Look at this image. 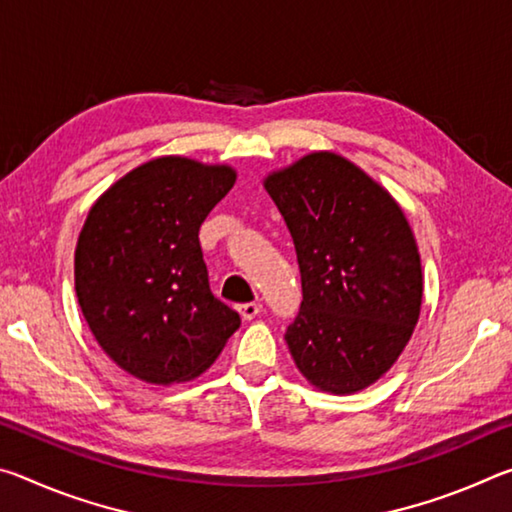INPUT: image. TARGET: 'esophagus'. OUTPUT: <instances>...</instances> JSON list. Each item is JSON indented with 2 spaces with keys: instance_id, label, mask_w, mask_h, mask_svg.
<instances>
[{
  "instance_id": "34e87169",
  "label": "esophagus",
  "mask_w": 512,
  "mask_h": 512,
  "mask_svg": "<svg viewBox=\"0 0 512 512\" xmlns=\"http://www.w3.org/2000/svg\"><path fill=\"white\" fill-rule=\"evenodd\" d=\"M259 311H262V305H259V302H244V305H239V314L244 320H253Z\"/></svg>"
}]
</instances>
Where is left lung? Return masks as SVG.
<instances>
[{"instance_id":"left-lung-1","label":"left lung","mask_w":512,"mask_h":512,"mask_svg":"<svg viewBox=\"0 0 512 512\" xmlns=\"http://www.w3.org/2000/svg\"><path fill=\"white\" fill-rule=\"evenodd\" d=\"M264 189L296 246L302 302L289 352L325 393H357L388 372L422 305V266L402 207L357 164L309 153Z\"/></svg>"}]
</instances>
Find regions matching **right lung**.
<instances>
[{
    "label": "right lung",
    "instance_id": "obj_1",
    "mask_svg": "<svg viewBox=\"0 0 512 512\" xmlns=\"http://www.w3.org/2000/svg\"><path fill=\"white\" fill-rule=\"evenodd\" d=\"M235 180L228 164L164 155L128 171L88 212L76 298L101 350L146 384L196 379L241 325L210 291L198 241Z\"/></svg>",
    "mask_w": 512,
    "mask_h": 512
}]
</instances>
